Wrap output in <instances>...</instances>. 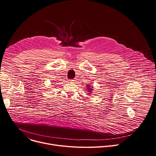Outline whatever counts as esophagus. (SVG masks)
<instances>
[{"instance_id": "obj_1", "label": "esophagus", "mask_w": 156, "mask_h": 156, "mask_svg": "<svg viewBox=\"0 0 156 156\" xmlns=\"http://www.w3.org/2000/svg\"><path fill=\"white\" fill-rule=\"evenodd\" d=\"M74 80H69V81H73Z\"/></svg>"}]
</instances>
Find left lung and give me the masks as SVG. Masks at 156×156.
<instances>
[{
	"instance_id": "left-lung-1",
	"label": "left lung",
	"mask_w": 156,
	"mask_h": 156,
	"mask_svg": "<svg viewBox=\"0 0 156 156\" xmlns=\"http://www.w3.org/2000/svg\"><path fill=\"white\" fill-rule=\"evenodd\" d=\"M87 87H86V89H87V91H88V94H90L91 93H92V91H93V87H91V86H89V85H87L85 86Z\"/></svg>"
}]
</instances>
